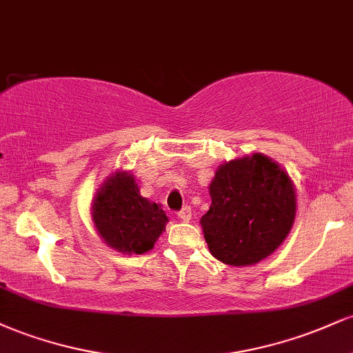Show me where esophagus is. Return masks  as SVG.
<instances>
[{
    "label": "esophagus",
    "instance_id": "esophagus-1",
    "mask_svg": "<svg viewBox=\"0 0 353 353\" xmlns=\"http://www.w3.org/2000/svg\"><path fill=\"white\" fill-rule=\"evenodd\" d=\"M177 216H179L181 221L189 222L190 219H192V210H190V208H184L182 210H179V214H177Z\"/></svg>",
    "mask_w": 353,
    "mask_h": 353
}]
</instances>
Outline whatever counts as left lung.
Segmentation results:
<instances>
[{
    "instance_id": "left-lung-1",
    "label": "left lung",
    "mask_w": 353,
    "mask_h": 353,
    "mask_svg": "<svg viewBox=\"0 0 353 353\" xmlns=\"http://www.w3.org/2000/svg\"><path fill=\"white\" fill-rule=\"evenodd\" d=\"M210 208L201 217L210 254L234 267L259 264L285 241L297 212L290 176L261 152L228 161L209 184Z\"/></svg>"
}]
</instances>
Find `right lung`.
Listing matches in <instances>:
<instances>
[{"mask_svg":"<svg viewBox=\"0 0 353 353\" xmlns=\"http://www.w3.org/2000/svg\"><path fill=\"white\" fill-rule=\"evenodd\" d=\"M91 219L106 245L125 255L151 250L169 222L161 204L141 196L129 171H116L101 184L91 201Z\"/></svg>","mask_w":353,"mask_h":353,"instance_id":"1","label":"right lung"}]
</instances>
